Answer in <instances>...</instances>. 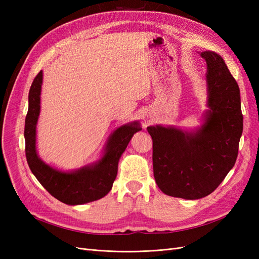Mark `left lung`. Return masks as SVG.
Returning a JSON list of instances; mask_svg holds the SVG:
<instances>
[{
    "label": "left lung",
    "mask_w": 259,
    "mask_h": 259,
    "mask_svg": "<svg viewBox=\"0 0 259 259\" xmlns=\"http://www.w3.org/2000/svg\"><path fill=\"white\" fill-rule=\"evenodd\" d=\"M207 64L209 110L194 133L160 125L147 130L152 137L155 183L170 197L197 200L210 194L236 163L243 131L240 89L224 59L201 53Z\"/></svg>",
    "instance_id": "obj_1"
}]
</instances>
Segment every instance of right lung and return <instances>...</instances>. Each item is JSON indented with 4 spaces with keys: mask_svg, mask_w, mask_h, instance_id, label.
<instances>
[{
    "mask_svg": "<svg viewBox=\"0 0 259 259\" xmlns=\"http://www.w3.org/2000/svg\"><path fill=\"white\" fill-rule=\"evenodd\" d=\"M43 73L34 77L29 91V108L25 124L26 158L28 165L40 184L54 198L69 205L96 201L111 190L117 174V163L130 140L142 128L137 122L123 125L110 137L103 159L92 166L65 173L45 164L35 149V126L40 114V95Z\"/></svg>",
    "mask_w": 259,
    "mask_h": 259,
    "instance_id": "obj_1",
    "label": "right lung"
}]
</instances>
